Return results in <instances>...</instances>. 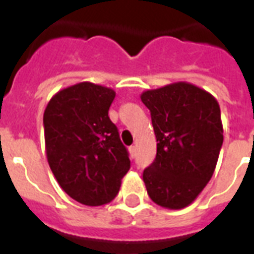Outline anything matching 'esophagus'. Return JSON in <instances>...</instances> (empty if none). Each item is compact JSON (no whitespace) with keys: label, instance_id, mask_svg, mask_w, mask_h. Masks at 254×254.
I'll list each match as a JSON object with an SVG mask.
<instances>
[{"label":"esophagus","instance_id":"34e87169","mask_svg":"<svg viewBox=\"0 0 254 254\" xmlns=\"http://www.w3.org/2000/svg\"><path fill=\"white\" fill-rule=\"evenodd\" d=\"M129 154H130L131 158H134L135 154H137V148H135V146H130V148H129Z\"/></svg>","mask_w":254,"mask_h":254}]
</instances>
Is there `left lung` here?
Listing matches in <instances>:
<instances>
[{
    "label": "left lung",
    "mask_w": 254,
    "mask_h": 254,
    "mask_svg": "<svg viewBox=\"0 0 254 254\" xmlns=\"http://www.w3.org/2000/svg\"><path fill=\"white\" fill-rule=\"evenodd\" d=\"M150 110L157 154L142 179L153 202L183 209L212 179L224 141L217 100L189 82H174L141 94Z\"/></svg>",
    "instance_id": "8db88e82"
}]
</instances>
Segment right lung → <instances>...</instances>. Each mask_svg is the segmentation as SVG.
<instances>
[{"instance_id":"add662e5","label":"right lung","mask_w":254,"mask_h":254,"mask_svg":"<svg viewBox=\"0 0 254 254\" xmlns=\"http://www.w3.org/2000/svg\"><path fill=\"white\" fill-rule=\"evenodd\" d=\"M114 97L113 89L85 81L56 93L44 112L50 169L66 194L88 206L113 200L130 168L108 116Z\"/></svg>"}]
</instances>
